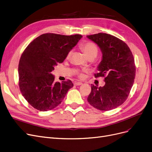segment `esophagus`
Wrapping results in <instances>:
<instances>
[{
  "mask_svg": "<svg viewBox=\"0 0 152 152\" xmlns=\"http://www.w3.org/2000/svg\"><path fill=\"white\" fill-rule=\"evenodd\" d=\"M74 84L75 86H80V85L82 84V82H75L74 83Z\"/></svg>",
  "mask_w": 152,
  "mask_h": 152,
  "instance_id": "1",
  "label": "esophagus"
}]
</instances>
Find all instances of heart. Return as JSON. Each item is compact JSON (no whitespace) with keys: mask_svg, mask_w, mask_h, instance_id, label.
<instances>
[{"mask_svg":"<svg viewBox=\"0 0 152 152\" xmlns=\"http://www.w3.org/2000/svg\"><path fill=\"white\" fill-rule=\"evenodd\" d=\"M80 48L83 51V53L87 56V58H90V57H95L97 55L99 49L96 44L94 43L92 41H86L82 43L80 46ZM72 55V51H69V53H67L66 58L69 59ZM87 72V70H82L80 71H78L77 72V75L80 78H83L84 77L85 73Z\"/></svg>","mask_w":152,"mask_h":152,"instance_id":"heart-1","label":"heart"}]
</instances>
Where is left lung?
Listing matches in <instances>:
<instances>
[{"label": "left lung", "mask_w": 152, "mask_h": 152, "mask_svg": "<svg viewBox=\"0 0 152 152\" xmlns=\"http://www.w3.org/2000/svg\"><path fill=\"white\" fill-rule=\"evenodd\" d=\"M101 48L102 60L96 78L104 77L103 87L91 85L87 101L100 111H109L121 106L127 99L136 75L132 52L123 41L106 33L88 35Z\"/></svg>", "instance_id": "left-lung-1"}]
</instances>
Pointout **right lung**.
Masks as SVG:
<instances>
[{
	"label": "right lung",
	"instance_id": "add662e5",
	"mask_svg": "<svg viewBox=\"0 0 152 152\" xmlns=\"http://www.w3.org/2000/svg\"><path fill=\"white\" fill-rule=\"evenodd\" d=\"M82 37L45 33L28 45L20 56L19 86L26 100L34 108L47 111L58 106L74 84L70 80L55 82L51 72Z\"/></svg>",
	"mask_w": 152,
	"mask_h": 152
}]
</instances>
